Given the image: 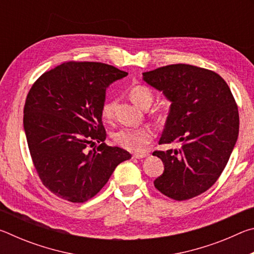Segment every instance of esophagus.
I'll return each instance as SVG.
<instances>
[{"instance_id":"34e87169","label":"esophagus","mask_w":254,"mask_h":254,"mask_svg":"<svg viewBox=\"0 0 254 254\" xmlns=\"http://www.w3.org/2000/svg\"><path fill=\"white\" fill-rule=\"evenodd\" d=\"M149 156L148 152H142V153H135L133 154V158L135 159H142V158H147Z\"/></svg>"}]
</instances>
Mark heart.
I'll list each match as a JSON object with an SVG mask.
<instances>
[{
    "label": "heart",
    "mask_w": 254,
    "mask_h": 254,
    "mask_svg": "<svg viewBox=\"0 0 254 254\" xmlns=\"http://www.w3.org/2000/svg\"><path fill=\"white\" fill-rule=\"evenodd\" d=\"M131 101L136 106L142 109L144 105L151 104L152 103V93L150 89L144 86H134L130 89ZM114 102L107 100L102 107V115L105 119H111L113 114ZM152 131L147 127H121L113 132L112 137L114 142L123 149H127L128 151H141L143 150L150 141L152 140Z\"/></svg>",
    "instance_id": "obj_1"
}]
</instances>
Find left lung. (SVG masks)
<instances>
[{"instance_id":"8db88e82","label":"left lung","mask_w":254,"mask_h":254,"mask_svg":"<svg viewBox=\"0 0 254 254\" xmlns=\"http://www.w3.org/2000/svg\"><path fill=\"white\" fill-rule=\"evenodd\" d=\"M142 76L171 103L159 143H183L153 152L165 165L154 187L173 199H190L224 170L239 135L238 106L225 80L205 68L176 64Z\"/></svg>"}]
</instances>
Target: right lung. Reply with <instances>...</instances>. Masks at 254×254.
I'll list each match as a JSON object with an SVG mask.
<instances>
[{"label":"right lung","mask_w":254,"mask_h":254,"mask_svg":"<svg viewBox=\"0 0 254 254\" xmlns=\"http://www.w3.org/2000/svg\"><path fill=\"white\" fill-rule=\"evenodd\" d=\"M127 75L102 63L62 64L41 75L24 105L23 128L41 182L71 203L95 196L130 152L105 144L106 88ZM97 140V150L88 144Z\"/></svg>","instance_id":"1"}]
</instances>
